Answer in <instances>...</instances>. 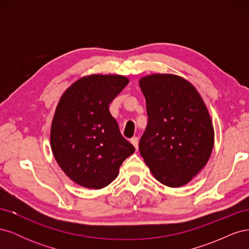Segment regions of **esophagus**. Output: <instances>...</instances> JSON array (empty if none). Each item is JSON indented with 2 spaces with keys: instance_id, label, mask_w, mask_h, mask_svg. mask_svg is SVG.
<instances>
[{
  "instance_id": "esophagus-1",
  "label": "esophagus",
  "mask_w": 249,
  "mask_h": 249,
  "mask_svg": "<svg viewBox=\"0 0 249 249\" xmlns=\"http://www.w3.org/2000/svg\"><path fill=\"white\" fill-rule=\"evenodd\" d=\"M131 143L135 146V148L138 149V138L137 137H133L131 139Z\"/></svg>"
}]
</instances>
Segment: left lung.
Here are the masks:
<instances>
[{"mask_svg": "<svg viewBox=\"0 0 249 249\" xmlns=\"http://www.w3.org/2000/svg\"><path fill=\"white\" fill-rule=\"evenodd\" d=\"M139 85L147 112L140 155L160 183L184 186L205 167L213 150L214 127L206 104L190 82L176 74H149Z\"/></svg>", "mask_w": 249, "mask_h": 249, "instance_id": "obj_1", "label": "left lung"}]
</instances>
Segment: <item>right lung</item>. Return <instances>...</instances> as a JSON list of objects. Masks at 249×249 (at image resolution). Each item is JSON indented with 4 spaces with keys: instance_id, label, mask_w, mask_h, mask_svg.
Segmentation results:
<instances>
[{
    "instance_id": "add662e5",
    "label": "right lung",
    "mask_w": 249,
    "mask_h": 249,
    "mask_svg": "<svg viewBox=\"0 0 249 249\" xmlns=\"http://www.w3.org/2000/svg\"><path fill=\"white\" fill-rule=\"evenodd\" d=\"M129 84L119 74H91L65 90L51 126L58 165L74 183L102 189L114 180L135 147L120 134L109 105Z\"/></svg>"
}]
</instances>
